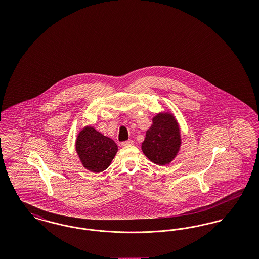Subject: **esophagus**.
Returning <instances> with one entry per match:
<instances>
[{"label":"esophagus","instance_id":"esophagus-1","mask_svg":"<svg viewBox=\"0 0 259 259\" xmlns=\"http://www.w3.org/2000/svg\"><path fill=\"white\" fill-rule=\"evenodd\" d=\"M133 141L132 140H128V141H125V142H122V146H131V145H133Z\"/></svg>","mask_w":259,"mask_h":259}]
</instances>
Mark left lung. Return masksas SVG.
Returning <instances> with one entry per match:
<instances>
[{
    "mask_svg": "<svg viewBox=\"0 0 259 259\" xmlns=\"http://www.w3.org/2000/svg\"><path fill=\"white\" fill-rule=\"evenodd\" d=\"M181 146L179 125L172 114L160 113L147 131L142 149L148 159L157 165L170 163Z\"/></svg>",
    "mask_w": 259,
    "mask_h": 259,
    "instance_id": "left-lung-1",
    "label": "left lung"
}]
</instances>
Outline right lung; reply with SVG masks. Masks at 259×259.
<instances>
[{"mask_svg": "<svg viewBox=\"0 0 259 259\" xmlns=\"http://www.w3.org/2000/svg\"><path fill=\"white\" fill-rule=\"evenodd\" d=\"M75 148L82 165L95 172L106 170L117 152L116 144L92 127H85L78 134Z\"/></svg>", "mask_w": 259, "mask_h": 259, "instance_id": "right-lung-1", "label": "right lung"}]
</instances>
